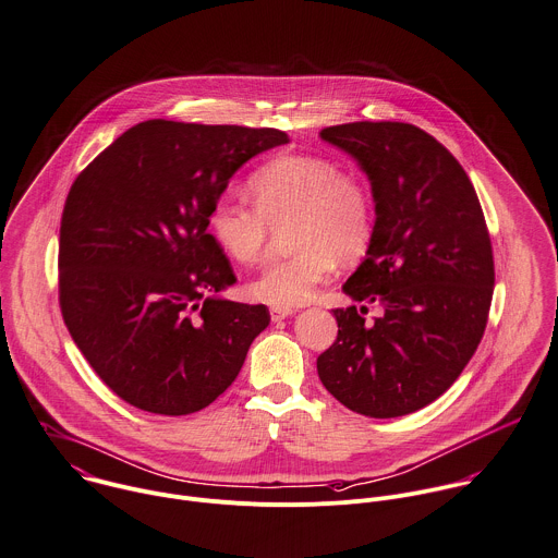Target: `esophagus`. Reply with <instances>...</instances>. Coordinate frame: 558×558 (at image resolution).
<instances>
[{"label": "esophagus", "mask_w": 558, "mask_h": 558, "mask_svg": "<svg viewBox=\"0 0 558 558\" xmlns=\"http://www.w3.org/2000/svg\"><path fill=\"white\" fill-rule=\"evenodd\" d=\"M294 314V310H290V307H270V318L277 323V320H283V318H288V316H292Z\"/></svg>", "instance_id": "esophagus-1"}]
</instances>
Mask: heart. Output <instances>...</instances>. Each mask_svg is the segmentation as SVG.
<instances>
[{
    "instance_id": "heart-1",
    "label": "heart",
    "mask_w": 558,
    "mask_h": 558,
    "mask_svg": "<svg viewBox=\"0 0 558 558\" xmlns=\"http://www.w3.org/2000/svg\"><path fill=\"white\" fill-rule=\"evenodd\" d=\"M253 205L220 196L209 209L218 246L242 266L259 264L272 229L288 227L292 255L268 266L248 283L251 299L294 307L314 299L336 259H357L373 235V198L366 183L333 161L288 155L262 166L248 181Z\"/></svg>"
}]
</instances>
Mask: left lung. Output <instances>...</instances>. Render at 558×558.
I'll return each instance as SVG.
<instances>
[{"instance_id": "left-lung-1", "label": "left lung", "mask_w": 558, "mask_h": 558, "mask_svg": "<svg viewBox=\"0 0 558 558\" xmlns=\"http://www.w3.org/2000/svg\"><path fill=\"white\" fill-rule=\"evenodd\" d=\"M320 137L371 181V244L342 290L384 314L364 323L366 305L336 307L318 377L353 412L403 416L438 399L482 340L495 283L486 220L462 166L418 126L351 122Z\"/></svg>"}]
</instances>
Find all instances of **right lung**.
Returning a JSON list of instances; mask_svg holds the SVG:
<instances>
[{"label":"right lung","instance_id":"add662e5","mask_svg":"<svg viewBox=\"0 0 558 558\" xmlns=\"http://www.w3.org/2000/svg\"><path fill=\"white\" fill-rule=\"evenodd\" d=\"M281 144L277 129L148 120L76 177L61 218V314L126 403L168 416L207 408L268 327L266 305L211 296L238 279L207 218L235 170Z\"/></svg>","mask_w":558,"mask_h":558}]
</instances>
